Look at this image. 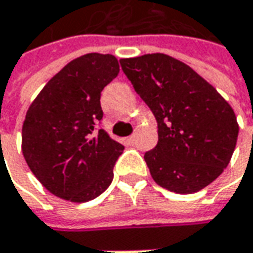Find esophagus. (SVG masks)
Masks as SVG:
<instances>
[{
  "mask_svg": "<svg viewBox=\"0 0 253 253\" xmlns=\"http://www.w3.org/2000/svg\"><path fill=\"white\" fill-rule=\"evenodd\" d=\"M126 142H128V143H131V145H133V143H135V135L128 136V138H126Z\"/></svg>",
  "mask_w": 253,
  "mask_h": 253,
  "instance_id": "esophagus-1",
  "label": "esophagus"
}]
</instances>
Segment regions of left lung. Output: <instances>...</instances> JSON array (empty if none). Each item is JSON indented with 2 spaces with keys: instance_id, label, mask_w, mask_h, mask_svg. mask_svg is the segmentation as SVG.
<instances>
[{
  "instance_id": "obj_1",
  "label": "left lung",
  "mask_w": 253,
  "mask_h": 253,
  "mask_svg": "<svg viewBox=\"0 0 253 253\" xmlns=\"http://www.w3.org/2000/svg\"><path fill=\"white\" fill-rule=\"evenodd\" d=\"M158 121L159 141L145 153L152 179L163 189L191 194L228 166L238 139L235 112L190 66L163 53L121 59Z\"/></svg>"
}]
</instances>
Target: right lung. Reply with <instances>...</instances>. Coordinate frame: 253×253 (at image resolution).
Instances as JSON below:
<instances>
[{"instance_id": "obj_1", "label": "right lung", "mask_w": 253, "mask_h": 253, "mask_svg": "<svg viewBox=\"0 0 253 253\" xmlns=\"http://www.w3.org/2000/svg\"><path fill=\"white\" fill-rule=\"evenodd\" d=\"M118 73L112 54L80 56L54 74L26 111L25 161L44 189L60 199L85 203L111 184L124 146L98 129L100 97Z\"/></svg>"}]
</instances>
